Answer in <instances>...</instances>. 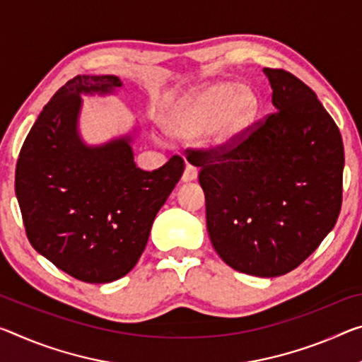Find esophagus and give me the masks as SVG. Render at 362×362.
Here are the masks:
<instances>
[{
  "label": "esophagus",
  "instance_id": "obj_1",
  "mask_svg": "<svg viewBox=\"0 0 362 362\" xmlns=\"http://www.w3.org/2000/svg\"><path fill=\"white\" fill-rule=\"evenodd\" d=\"M197 177H198L197 168L192 164H187V168H185V170H183V175H182V182H185V183L193 182V180H197Z\"/></svg>",
  "mask_w": 362,
  "mask_h": 362
}]
</instances>
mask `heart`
<instances>
[{
    "instance_id": "1",
    "label": "heart",
    "mask_w": 362,
    "mask_h": 362,
    "mask_svg": "<svg viewBox=\"0 0 362 362\" xmlns=\"http://www.w3.org/2000/svg\"><path fill=\"white\" fill-rule=\"evenodd\" d=\"M261 103L248 85L222 80L193 91L177 103L168 130L177 139L192 140L204 134V145L222 150L242 136L259 112Z\"/></svg>"
}]
</instances>
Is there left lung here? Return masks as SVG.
I'll return each instance as SVG.
<instances>
[{"label":"left lung","mask_w":362,"mask_h":362,"mask_svg":"<svg viewBox=\"0 0 362 362\" xmlns=\"http://www.w3.org/2000/svg\"><path fill=\"white\" fill-rule=\"evenodd\" d=\"M274 114L222 150L190 151L199 168L211 243L232 269L256 277L293 271L341 209L340 130L314 91L264 67Z\"/></svg>","instance_id":"1"}]
</instances>
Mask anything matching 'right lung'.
<instances>
[{
    "mask_svg": "<svg viewBox=\"0 0 362 362\" xmlns=\"http://www.w3.org/2000/svg\"><path fill=\"white\" fill-rule=\"evenodd\" d=\"M120 87L116 76L69 80L40 112L17 159L16 197L28 242L87 284L114 282L135 267L185 169L180 156L153 172L136 168V129L96 146L82 140V95H112Z\"/></svg>",
    "mask_w": 362,
    "mask_h": 362,
    "instance_id": "right-lung-1",
    "label": "right lung"
}]
</instances>
